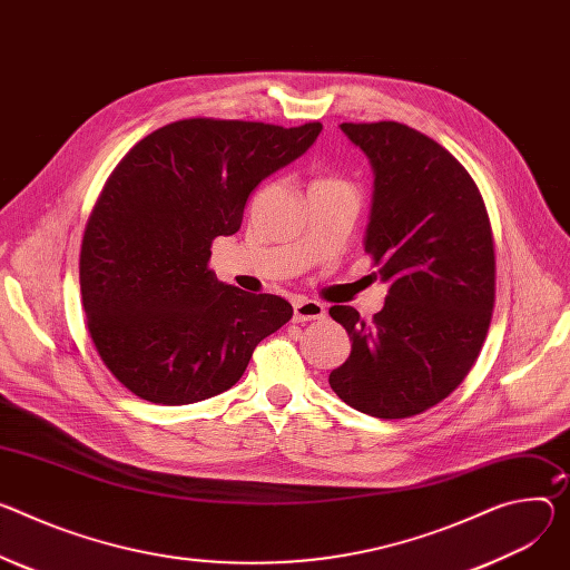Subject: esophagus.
I'll list each match as a JSON object with an SVG mask.
<instances>
[{
	"label": "esophagus",
	"mask_w": 570,
	"mask_h": 570,
	"mask_svg": "<svg viewBox=\"0 0 570 570\" xmlns=\"http://www.w3.org/2000/svg\"><path fill=\"white\" fill-rule=\"evenodd\" d=\"M327 316L325 306L316 299L308 297H297L293 302V321L295 323H308V321H323Z\"/></svg>",
	"instance_id": "esophagus-1"
}]
</instances>
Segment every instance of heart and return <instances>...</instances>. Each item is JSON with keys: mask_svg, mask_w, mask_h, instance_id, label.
I'll return each mask as SVG.
<instances>
[{"mask_svg": "<svg viewBox=\"0 0 570 570\" xmlns=\"http://www.w3.org/2000/svg\"><path fill=\"white\" fill-rule=\"evenodd\" d=\"M323 181H336V179H323ZM323 181H318V184H323Z\"/></svg>", "mask_w": 570, "mask_h": 570, "instance_id": "obj_1", "label": "heart"}]
</instances>
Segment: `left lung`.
<instances>
[{"mask_svg": "<svg viewBox=\"0 0 570 570\" xmlns=\"http://www.w3.org/2000/svg\"><path fill=\"white\" fill-rule=\"evenodd\" d=\"M375 173L366 252L389 282L371 323L352 306L330 316L352 341L330 386L375 419H409L471 373L495 302V249L478 184L430 136L400 122H343Z\"/></svg>", "mask_w": 570, "mask_h": 570, "instance_id": "left-lung-1", "label": "left lung"}]
</instances>
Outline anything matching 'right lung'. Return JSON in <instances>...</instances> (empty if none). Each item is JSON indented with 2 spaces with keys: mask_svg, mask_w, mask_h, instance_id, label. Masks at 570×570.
Returning a JSON list of instances; mask_svg holds the SVG:
<instances>
[{
  "mask_svg": "<svg viewBox=\"0 0 570 570\" xmlns=\"http://www.w3.org/2000/svg\"><path fill=\"white\" fill-rule=\"evenodd\" d=\"M321 131L188 118L116 166L83 232L79 282L90 338L134 395L168 406L214 397L291 321L284 297L218 282L209 258L218 236L240 229L249 193Z\"/></svg>",
  "mask_w": 570,
  "mask_h": 570,
  "instance_id": "obj_1",
  "label": "right lung"
}]
</instances>
